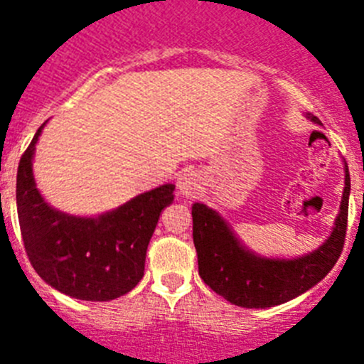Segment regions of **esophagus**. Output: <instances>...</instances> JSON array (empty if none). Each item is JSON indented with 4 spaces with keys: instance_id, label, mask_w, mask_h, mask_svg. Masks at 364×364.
Returning <instances> with one entry per match:
<instances>
[{
    "instance_id": "34e87169",
    "label": "esophagus",
    "mask_w": 364,
    "mask_h": 364,
    "mask_svg": "<svg viewBox=\"0 0 364 364\" xmlns=\"http://www.w3.org/2000/svg\"><path fill=\"white\" fill-rule=\"evenodd\" d=\"M178 188L181 196L185 198H193L196 193H199L201 188V178L196 171H185L179 174L178 178Z\"/></svg>"
}]
</instances>
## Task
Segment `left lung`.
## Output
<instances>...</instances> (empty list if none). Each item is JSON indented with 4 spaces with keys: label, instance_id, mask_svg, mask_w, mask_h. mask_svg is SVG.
Returning a JSON list of instances; mask_svg holds the SVG:
<instances>
[{
    "label": "left lung",
    "instance_id": "8db88e82",
    "mask_svg": "<svg viewBox=\"0 0 364 364\" xmlns=\"http://www.w3.org/2000/svg\"><path fill=\"white\" fill-rule=\"evenodd\" d=\"M318 124V118L309 117ZM350 174L345 165V190L328 239L298 259H266L246 250L228 223L203 203L192 206L193 246L199 277L230 304L266 309L300 296L327 277L343 251L348 219Z\"/></svg>",
    "mask_w": 364,
    "mask_h": 364
}]
</instances>
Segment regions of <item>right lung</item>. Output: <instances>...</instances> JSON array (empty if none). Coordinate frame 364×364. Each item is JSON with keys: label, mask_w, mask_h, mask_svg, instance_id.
Masks as SVG:
<instances>
[{"label": "right lung", "mask_w": 364, "mask_h": 364, "mask_svg": "<svg viewBox=\"0 0 364 364\" xmlns=\"http://www.w3.org/2000/svg\"><path fill=\"white\" fill-rule=\"evenodd\" d=\"M43 125L21 156L16 201L30 264L53 289L77 300L109 301L134 289L145 269L149 240L174 185L140 193L98 217H75L44 201L36 186L32 158Z\"/></svg>", "instance_id": "add662e5"}]
</instances>
